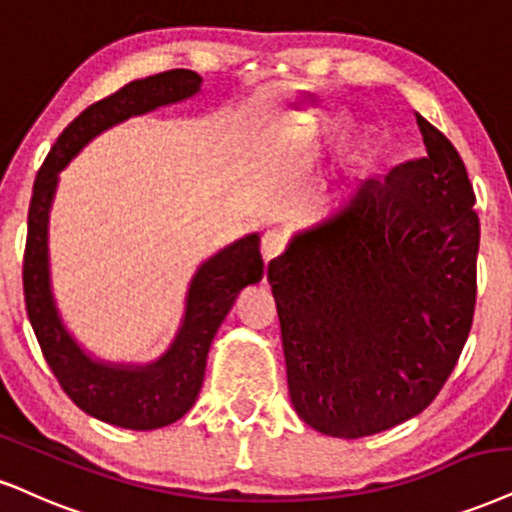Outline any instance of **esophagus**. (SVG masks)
<instances>
[{
  "label": "esophagus",
  "mask_w": 512,
  "mask_h": 512,
  "mask_svg": "<svg viewBox=\"0 0 512 512\" xmlns=\"http://www.w3.org/2000/svg\"><path fill=\"white\" fill-rule=\"evenodd\" d=\"M285 246H287V239H285V235H282V232L268 230L266 235H263V239H261L263 261H266V263L273 261V258H277V256L282 254V251H285Z\"/></svg>",
  "instance_id": "34e87169"
}]
</instances>
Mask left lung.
Wrapping results in <instances>:
<instances>
[{
	"instance_id": "1",
	"label": "left lung",
	"mask_w": 512,
	"mask_h": 512,
	"mask_svg": "<svg viewBox=\"0 0 512 512\" xmlns=\"http://www.w3.org/2000/svg\"><path fill=\"white\" fill-rule=\"evenodd\" d=\"M365 180L270 261L289 399L313 430L358 439L425 410L468 339L479 218L453 144Z\"/></svg>"
}]
</instances>
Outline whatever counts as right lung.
Listing matches in <instances>:
<instances>
[{
	"label": "right lung",
	"instance_id": "right-lung-1",
	"mask_svg": "<svg viewBox=\"0 0 512 512\" xmlns=\"http://www.w3.org/2000/svg\"><path fill=\"white\" fill-rule=\"evenodd\" d=\"M199 90V73L175 68L132 80L111 97L87 106L49 151L30 199L23 261V292L30 325L49 368L75 406L123 430H159L173 425L194 406L204 382L208 349L220 323L230 313L239 292L263 277V258L258 249L261 237L258 232L244 235L201 263L189 280L178 332L156 361L111 363L85 351L63 323L52 289L49 216L59 173L94 137L132 116L192 99Z\"/></svg>",
	"mask_w": 512,
	"mask_h": 512
}]
</instances>
